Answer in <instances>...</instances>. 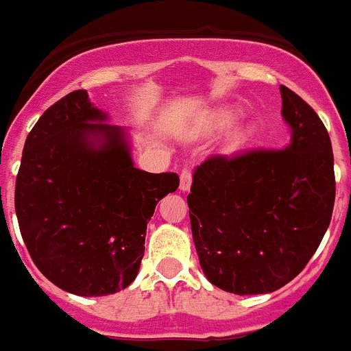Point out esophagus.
<instances>
[{
	"instance_id": "obj_1",
	"label": "esophagus",
	"mask_w": 351,
	"mask_h": 351,
	"mask_svg": "<svg viewBox=\"0 0 351 351\" xmlns=\"http://www.w3.org/2000/svg\"><path fill=\"white\" fill-rule=\"evenodd\" d=\"M179 189L183 190V192H189L190 186H192V172L190 170H183L181 176H179Z\"/></svg>"
}]
</instances>
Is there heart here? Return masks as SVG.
<instances>
[{
  "instance_id": "1",
  "label": "heart",
  "mask_w": 351,
  "mask_h": 351,
  "mask_svg": "<svg viewBox=\"0 0 351 351\" xmlns=\"http://www.w3.org/2000/svg\"><path fill=\"white\" fill-rule=\"evenodd\" d=\"M237 119H239V110L223 108V110H217L214 116L210 117V127L214 128V130H226L232 125H235Z\"/></svg>"
}]
</instances>
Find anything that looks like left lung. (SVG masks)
<instances>
[{"label":"left lung","instance_id":"1","mask_svg":"<svg viewBox=\"0 0 351 351\" xmlns=\"http://www.w3.org/2000/svg\"><path fill=\"white\" fill-rule=\"evenodd\" d=\"M282 150L210 156L193 172L189 208L199 265L214 287L270 293L321 245L335 201L332 141L306 101L281 85Z\"/></svg>","mask_w":351,"mask_h":351}]
</instances>
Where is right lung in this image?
I'll return each mask as SVG.
<instances>
[{"mask_svg": "<svg viewBox=\"0 0 351 351\" xmlns=\"http://www.w3.org/2000/svg\"><path fill=\"white\" fill-rule=\"evenodd\" d=\"M86 90L45 110L25 141L16 215L25 246L50 282L83 297L136 279L156 204L179 176L134 167L127 132L105 123Z\"/></svg>", "mask_w": 351, "mask_h": 351, "instance_id": "right-lung-1", "label": "right lung"}]
</instances>
